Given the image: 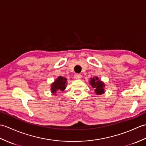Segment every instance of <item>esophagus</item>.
I'll list each match as a JSON object with an SVG mask.
<instances>
[{
	"label": "esophagus",
	"instance_id": "1",
	"mask_svg": "<svg viewBox=\"0 0 146 146\" xmlns=\"http://www.w3.org/2000/svg\"><path fill=\"white\" fill-rule=\"evenodd\" d=\"M82 78V75L80 74H75V79H80Z\"/></svg>",
	"mask_w": 146,
	"mask_h": 146
}]
</instances>
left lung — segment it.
<instances>
[{
  "instance_id": "1",
  "label": "left lung",
  "mask_w": 146,
  "mask_h": 146,
  "mask_svg": "<svg viewBox=\"0 0 146 146\" xmlns=\"http://www.w3.org/2000/svg\"><path fill=\"white\" fill-rule=\"evenodd\" d=\"M90 85H92V88H95V92L97 95H100L104 94V83L101 82L100 80H99L97 77H95V78H91L90 82Z\"/></svg>"
}]
</instances>
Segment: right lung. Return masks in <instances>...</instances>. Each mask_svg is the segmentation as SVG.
<instances>
[{
  "label": "right lung",
  "instance_id": "1",
  "mask_svg": "<svg viewBox=\"0 0 146 146\" xmlns=\"http://www.w3.org/2000/svg\"><path fill=\"white\" fill-rule=\"evenodd\" d=\"M66 79L62 76H59L56 80L51 85V92L52 94H55L58 90L63 91L66 88Z\"/></svg>",
  "mask_w": 146,
  "mask_h": 146
}]
</instances>
